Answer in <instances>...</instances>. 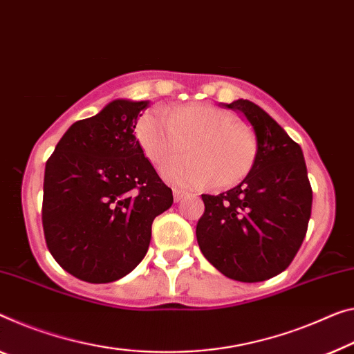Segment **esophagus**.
<instances>
[{"label":"esophagus","mask_w":354,"mask_h":354,"mask_svg":"<svg viewBox=\"0 0 354 354\" xmlns=\"http://www.w3.org/2000/svg\"><path fill=\"white\" fill-rule=\"evenodd\" d=\"M185 196H187V193L182 192V189H174V201H176V203L182 201Z\"/></svg>","instance_id":"obj_1"}]
</instances>
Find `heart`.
Instances as JSON below:
<instances>
[{
	"instance_id": "b5f03b06",
	"label": "heart",
	"mask_w": 354,
	"mask_h": 354,
	"mask_svg": "<svg viewBox=\"0 0 354 354\" xmlns=\"http://www.w3.org/2000/svg\"><path fill=\"white\" fill-rule=\"evenodd\" d=\"M136 139L156 169L176 161L188 150V158L166 169L165 177L185 188H231L252 172L257 161V139L252 129L232 113L215 106L192 102L149 111L136 123Z\"/></svg>"
}]
</instances>
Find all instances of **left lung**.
<instances>
[{
	"instance_id": "obj_1",
	"label": "left lung",
	"mask_w": 354,
	"mask_h": 354,
	"mask_svg": "<svg viewBox=\"0 0 354 354\" xmlns=\"http://www.w3.org/2000/svg\"><path fill=\"white\" fill-rule=\"evenodd\" d=\"M242 113L257 136V161L243 180L218 196L203 194L196 239L227 279L254 283L283 272L306 237L312 187L302 149L268 112L248 100L221 104Z\"/></svg>"
}]
</instances>
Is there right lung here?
<instances>
[{
    "label": "right lung",
    "mask_w": 354,
    "mask_h": 354,
    "mask_svg": "<svg viewBox=\"0 0 354 354\" xmlns=\"http://www.w3.org/2000/svg\"><path fill=\"white\" fill-rule=\"evenodd\" d=\"M149 101L113 100L69 127L46 162L42 226L48 252L88 283L129 274L150 245L151 223L172 205L134 136Z\"/></svg>",
    "instance_id": "add662e5"
}]
</instances>
